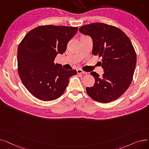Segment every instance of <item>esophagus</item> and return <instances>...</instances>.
<instances>
[{
    "mask_svg": "<svg viewBox=\"0 0 149 149\" xmlns=\"http://www.w3.org/2000/svg\"><path fill=\"white\" fill-rule=\"evenodd\" d=\"M77 74H87L86 72L83 71V70H81V69H77Z\"/></svg>",
    "mask_w": 149,
    "mask_h": 149,
    "instance_id": "esophagus-1",
    "label": "esophagus"
}]
</instances>
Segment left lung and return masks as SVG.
<instances>
[{
	"label": "left lung",
	"instance_id": "obj_1",
	"mask_svg": "<svg viewBox=\"0 0 149 149\" xmlns=\"http://www.w3.org/2000/svg\"><path fill=\"white\" fill-rule=\"evenodd\" d=\"M79 30L92 38V54L102 57L99 62L104 70L101 77L91 72L95 81L86 89L87 93L100 103L118 99L129 87L136 66V55L131 41L120 29L102 23L83 25Z\"/></svg>",
	"mask_w": 149,
	"mask_h": 149
}]
</instances>
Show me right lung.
Here are the masks:
<instances>
[{
	"instance_id": "add662e5",
	"label": "right lung",
	"mask_w": 149,
	"mask_h": 149,
	"mask_svg": "<svg viewBox=\"0 0 149 149\" xmlns=\"http://www.w3.org/2000/svg\"><path fill=\"white\" fill-rule=\"evenodd\" d=\"M78 27L44 25L31 30L18 46L17 66L20 80L34 97L45 101L59 98L76 70H66L55 64L63 54Z\"/></svg>"
}]
</instances>
